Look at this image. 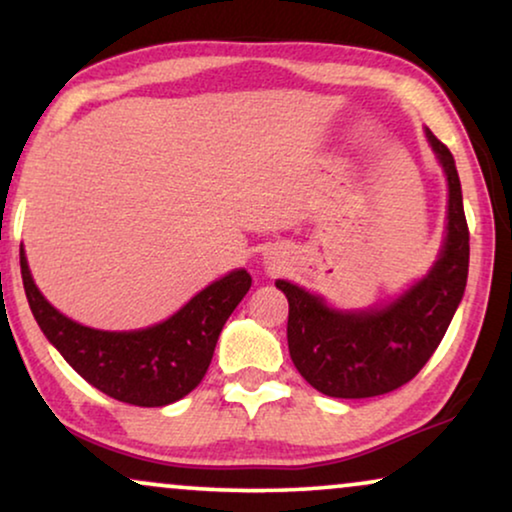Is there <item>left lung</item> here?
I'll return each mask as SVG.
<instances>
[{"instance_id": "obj_1", "label": "left lung", "mask_w": 512, "mask_h": 512, "mask_svg": "<svg viewBox=\"0 0 512 512\" xmlns=\"http://www.w3.org/2000/svg\"><path fill=\"white\" fill-rule=\"evenodd\" d=\"M447 177V235L429 275L394 303L359 312L333 310L324 298L277 279L289 298V354L298 373L321 394L370 398L410 382L436 352L464 298L468 226L457 165L447 146L426 128Z\"/></svg>"}]
</instances>
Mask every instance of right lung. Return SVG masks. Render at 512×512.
Instances as JSON below:
<instances>
[{"instance_id":"right-lung-1","label":"right lung","mask_w":512,"mask_h":512,"mask_svg":"<svg viewBox=\"0 0 512 512\" xmlns=\"http://www.w3.org/2000/svg\"><path fill=\"white\" fill-rule=\"evenodd\" d=\"M20 275L34 319L69 366L102 394L139 408L170 405L198 387L212 363L223 324L251 286L247 270H233L156 326L97 331L76 324L41 296L23 244Z\"/></svg>"}]
</instances>
